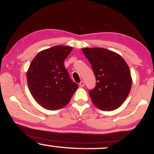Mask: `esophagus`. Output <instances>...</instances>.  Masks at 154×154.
Instances as JSON below:
<instances>
[{
  "instance_id": "obj_1",
  "label": "esophagus",
  "mask_w": 154,
  "mask_h": 154,
  "mask_svg": "<svg viewBox=\"0 0 154 154\" xmlns=\"http://www.w3.org/2000/svg\"><path fill=\"white\" fill-rule=\"evenodd\" d=\"M79 87H84V85H85V82H84V81H83V80L81 81V82H79Z\"/></svg>"
}]
</instances>
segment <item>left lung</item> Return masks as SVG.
I'll list each match as a JSON object with an SVG mask.
<instances>
[{
    "instance_id": "left-lung-1",
    "label": "left lung",
    "mask_w": 154,
    "mask_h": 154,
    "mask_svg": "<svg viewBox=\"0 0 154 154\" xmlns=\"http://www.w3.org/2000/svg\"><path fill=\"white\" fill-rule=\"evenodd\" d=\"M91 63L96 85L89 90L93 104L102 110L112 111L126 100L132 86L128 65L121 56L101 48L82 49Z\"/></svg>"
}]
</instances>
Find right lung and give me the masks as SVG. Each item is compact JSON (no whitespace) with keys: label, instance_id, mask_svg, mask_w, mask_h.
Listing matches in <instances>:
<instances>
[{"label":"right lung","instance_id":"1","mask_svg":"<svg viewBox=\"0 0 154 154\" xmlns=\"http://www.w3.org/2000/svg\"><path fill=\"white\" fill-rule=\"evenodd\" d=\"M72 50L69 46L56 45L38 53L29 65L26 74L29 91L45 109L66 106L78 88L63 64Z\"/></svg>","mask_w":154,"mask_h":154}]
</instances>
